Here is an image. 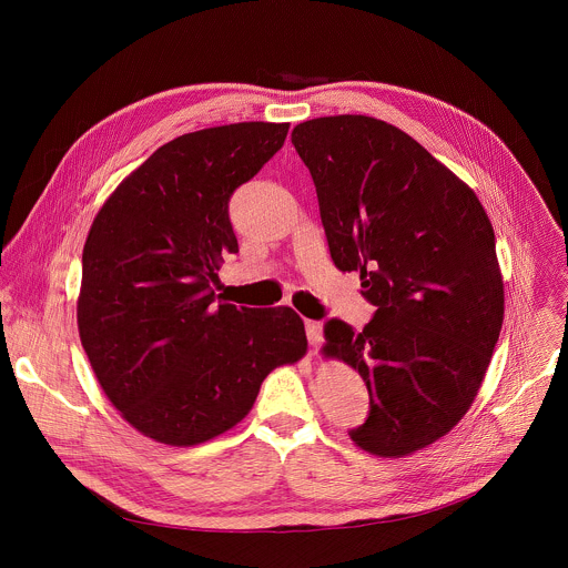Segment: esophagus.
Instances as JSON below:
<instances>
[{"label":"esophagus","instance_id":"esophagus-1","mask_svg":"<svg viewBox=\"0 0 568 568\" xmlns=\"http://www.w3.org/2000/svg\"><path fill=\"white\" fill-rule=\"evenodd\" d=\"M305 335H307V342L312 348H318L321 342H323V328L318 321H305Z\"/></svg>","mask_w":568,"mask_h":568}]
</instances>
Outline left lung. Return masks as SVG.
<instances>
[{
  "label": "left lung",
  "instance_id": "obj_1",
  "mask_svg": "<svg viewBox=\"0 0 568 568\" xmlns=\"http://www.w3.org/2000/svg\"><path fill=\"white\" fill-rule=\"evenodd\" d=\"M292 143L316 186L333 263L359 272L377 310L362 333L331 318L323 355L366 382L371 412L348 432L399 458L467 414L504 323L495 229L476 193L416 139L373 116L298 123Z\"/></svg>",
  "mask_w": 568,
  "mask_h": 568
}]
</instances>
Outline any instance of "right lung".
<instances>
[{
    "mask_svg": "<svg viewBox=\"0 0 568 568\" xmlns=\"http://www.w3.org/2000/svg\"><path fill=\"white\" fill-rule=\"evenodd\" d=\"M290 123H231L156 148L101 206L83 250L78 333L94 375L143 436L191 447L245 418L263 379L307 351L292 307L215 303L237 254L229 200Z\"/></svg>",
    "mask_w": 568,
    "mask_h": 568,
    "instance_id": "obj_1",
    "label": "right lung"
}]
</instances>
